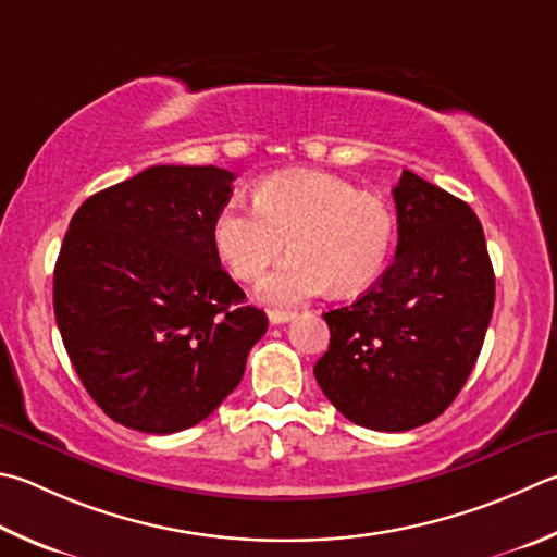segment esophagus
<instances>
[{"label": "esophagus", "mask_w": 557, "mask_h": 557, "mask_svg": "<svg viewBox=\"0 0 557 557\" xmlns=\"http://www.w3.org/2000/svg\"><path fill=\"white\" fill-rule=\"evenodd\" d=\"M295 317H297L295 311H277V309H272V311L268 313L270 323H275V326H280V323H287V321H292Z\"/></svg>", "instance_id": "esophagus-1"}]
</instances>
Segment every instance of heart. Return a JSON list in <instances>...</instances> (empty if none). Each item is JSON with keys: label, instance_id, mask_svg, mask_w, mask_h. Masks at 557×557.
Listing matches in <instances>:
<instances>
[{"label": "heart", "instance_id": "1", "mask_svg": "<svg viewBox=\"0 0 557 557\" xmlns=\"http://www.w3.org/2000/svg\"><path fill=\"white\" fill-rule=\"evenodd\" d=\"M252 205L226 201L211 221V244L238 280L260 277L285 246L292 250L260 282L258 295L270 305L295 307L329 287L350 295L370 287L387 265L392 209L348 180L289 170L260 182Z\"/></svg>", "mask_w": 557, "mask_h": 557}]
</instances>
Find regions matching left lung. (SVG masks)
Here are the masks:
<instances>
[{"mask_svg":"<svg viewBox=\"0 0 557 557\" xmlns=\"http://www.w3.org/2000/svg\"><path fill=\"white\" fill-rule=\"evenodd\" d=\"M394 262L350 307L323 313L331 343L313 377L343 417L409 431L446 411L478 362L494 309L480 219L462 199L404 170Z\"/></svg>","mask_w":557,"mask_h":557,"instance_id":"left-lung-1","label":"left lung"}]
</instances>
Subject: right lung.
Returning <instances> with one entry per match:
<instances>
[{
	"label": "right lung",
	"instance_id": "add662e5",
	"mask_svg": "<svg viewBox=\"0 0 557 557\" xmlns=\"http://www.w3.org/2000/svg\"><path fill=\"white\" fill-rule=\"evenodd\" d=\"M234 180L214 165H153L70 221L55 321L89 397L121 426L177 433L205 421L268 331L211 244Z\"/></svg>",
	"mask_w": 557,
	"mask_h": 557
}]
</instances>
